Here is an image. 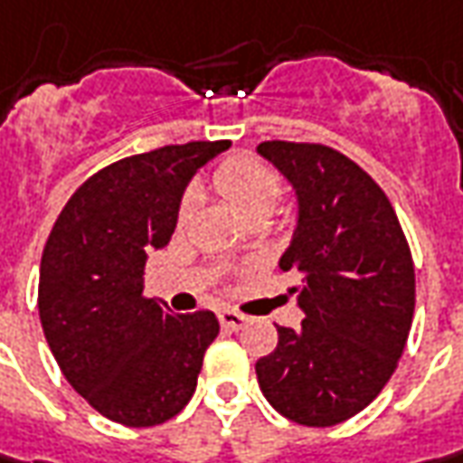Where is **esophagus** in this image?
Here are the masks:
<instances>
[{
	"mask_svg": "<svg viewBox=\"0 0 463 463\" xmlns=\"http://www.w3.org/2000/svg\"><path fill=\"white\" fill-rule=\"evenodd\" d=\"M217 317H220V326L228 327V330H241V327L248 323V315L235 310H220L217 312Z\"/></svg>",
	"mask_w": 463,
	"mask_h": 463,
	"instance_id": "obj_1",
	"label": "esophagus"
}]
</instances>
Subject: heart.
Instances as JSON below:
<instances>
[{
  "label": "heart",
  "instance_id": "heart-1",
  "mask_svg": "<svg viewBox=\"0 0 463 463\" xmlns=\"http://www.w3.org/2000/svg\"><path fill=\"white\" fill-rule=\"evenodd\" d=\"M217 192L228 200L238 215L250 220H266L281 202L279 174L256 158H228L215 171ZM197 207V192L189 189L179 207V220L186 222Z\"/></svg>",
  "mask_w": 463,
  "mask_h": 463
}]
</instances>
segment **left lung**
<instances>
[{"instance_id":"obj_1","label":"left lung","mask_w":463,"mask_h":463,"mask_svg":"<svg viewBox=\"0 0 463 463\" xmlns=\"http://www.w3.org/2000/svg\"><path fill=\"white\" fill-rule=\"evenodd\" d=\"M256 151L292 184L297 225L279 269L302 327H279L277 348L256 361L269 405L327 428L354 418L394 374L415 310L412 256L379 184L320 143L266 140Z\"/></svg>"}]
</instances>
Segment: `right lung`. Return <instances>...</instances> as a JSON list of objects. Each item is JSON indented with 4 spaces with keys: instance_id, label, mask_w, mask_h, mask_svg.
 <instances>
[{
    "instance_id": "1",
    "label": "right lung",
    "mask_w": 463,
    "mask_h": 463,
    "mask_svg": "<svg viewBox=\"0 0 463 463\" xmlns=\"http://www.w3.org/2000/svg\"><path fill=\"white\" fill-rule=\"evenodd\" d=\"M228 140L137 153L97 171L43 248L38 310L63 376L109 420L148 428L182 412L220 323L143 297L148 253L168 246L186 184Z\"/></svg>"
}]
</instances>
